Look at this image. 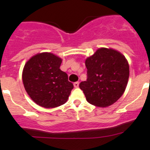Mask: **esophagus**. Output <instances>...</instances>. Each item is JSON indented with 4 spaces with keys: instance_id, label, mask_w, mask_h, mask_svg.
<instances>
[{
    "instance_id": "esophagus-1",
    "label": "esophagus",
    "mask_w": 150,
    "mask_h": 150,
    "mask_svg": "<svg viewBox=\"0 0 150 150\" xmlns=\"http://www.w3.org/2000/svg\"><path fill=\"white\" fill-rule=\"evenodd\" d=\"M74 87L75 88H78V86H79V83L78 82H75V83H74Z\"/></svg>"
}]
</instances>
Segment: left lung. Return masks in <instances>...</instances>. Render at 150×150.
Returning <instances> with one entry per match:
<instances>
[{
	"label": "left lung",
	"instance_id": "1",
	"mask_svg": "<svg viewBox=\"0 0 150 150\" xmlns=\"http://www.w3.org/2000/svg\"><path fill=\"white\" fill-rule=\"evenodd\" d=\"M87 80L79 87L88 103L106 107L117 102L125 90L129 65L123 55L112 48H99L86 60Z\"/></svg>",
	"mask_w": 150,
	"mask_h": 150
}]
</instances>
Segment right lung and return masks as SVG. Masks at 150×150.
Returning a JSON list of instances; mask_svg holds the SVG:
<instances>
[{
  "label": "right lung",
  "mask_w": 150,
  "mask_h": 150,
  "mask_svg": "<svg viewBox=\"0 0 150 150\" xmlns=\"http://www.w3.org/2000/svg\"><path fill=\"white\" fill-rule=\"evenodd\" d=\"M61 58L51 53L33 56L24 67L22 81L33 102L45 108H54L67 101L73 84L59 69Z\"/></svg>",
  "instance_id": "add662e5"
}]
</instances>
